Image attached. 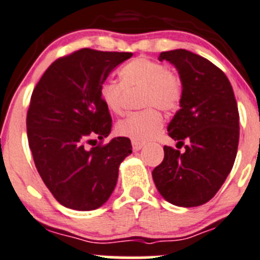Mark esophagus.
Listing matches in <instances>:
<instances>
[{"label":"esophagus","mask_w":260,"mask_h":260,"mask_svg":"<svg viewBox=\"0 0 260 260\" xmlns=\"http://www.w3.org/2000/svg\"><path fill=\"white\" fill-rule=\"evenodd\" d=\"M145 146L142 142H137V141H132V148L133 151H140L142 147Z\"/></svg>","instance_id":"obj_1"}]
</instances>
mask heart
Instances as JSON below:
<instances>
[{
    "label": "heart",
    "mask_w": 260,
    "mask_h": 260,
    "mask_svg": "<svg viewBox=\"0 0 260 260\" xmlns=\"http://www.w3.org/2000/svg\"><path fill=\"white\" fill-rule=\"evenodd\" d=\"M142 88L141 106L143 111L128 114L115 125L119 136L137 142L152 140L164 124L158 109L175 111L183 95L182 80L176 73L167 69L164 62L147 57H136L120 70V83L104 79L99 84L98 95L109 112L119 114L123 108L125 90Z\"/></svg>",
    "instance_id": "obj_1"
}]
</instances>
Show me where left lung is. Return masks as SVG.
<instances>
[{
    "mask_svg": "<svg viewBox=\"0 0 260 260\" xmlns=\"http://www.w3.org/2000/svg\"><path fill=\"white\" fill-rule=\"evenodd\" d=\"M158 60L174 64L182 80L181 109L170 122L169 136L185 151L165 146L164 161L152 177L169 203L200 206L219 191L237 157L239 113L234 91L224 72L200 55L177 49L161 52Z\"/></svg>",
    "mask_w": 260,
    "mask_h": 260,
    "instance_id": "8db88e82",
    "label": "left lung"
}]
</instances>
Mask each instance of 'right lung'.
<instances>
[{
	"label": "right lung",
	"instance_id": "obj_1",
	"mask_svg": "<svg viewBox=\"0 0 260 260\" xmlns=\"http://www.w3.org/2000/svg\"><path fill=\"white\" fill-rule=\"evenodd\" d=\"M132 55L80 49L55 60L34 89L26 117L28 146L44 183L65 208H101L117 185L120 162L132 153L129 138L103 145L112 117L98 95L99 84ZM94 138L101 141L96 146ZM88 144L93 147L88 150Z\"/></svg>",
	"mask_w": 260,
	"mask_h": 260
}]
</instances>
